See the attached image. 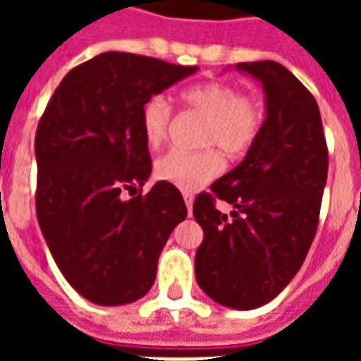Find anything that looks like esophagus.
<instances>
[{
  "mask_svg": "<svg viewBox=\"0 0 361 361\" xmlns=\"http://www.w3.org/2000/svg\"><path fill=\"white\" fill-rule=\"evenodd\" d=\"M183 200H185L187 212H189V215H191V212H192V200H195V198H192L191 192H183Z\"/></svg>",
  "mask_w": 361,
  "mask_h": 361,
  "instance_id": "1",
  "label": "esophagus"
}]
</instances>
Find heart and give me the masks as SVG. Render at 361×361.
<instances>
[{
    "instance_id": "1",
    "label": "heart",
    "mask_w": 361,
    "mask_h": 361,
    "mask_svg": "<svg viewBox=\"0 0 361 361\" xmlns=\"http://www.w3.org/2000/svg\"><path fill=\"white\" fill-rule=\"evenodd\" d=\"M181 103L206 118L200 142L204 146H219L221 152L238 155L251 147L262 127V106L257 99L240 95L232 84L208 80L185 87ZM172 109L164 97L147 99L140 112L144 140L149 147H159L169 135ZM223 170V159L217 149L181 152L172 149L155 163V176L183 191H197Z\"/></svg>"
}]
</instances>
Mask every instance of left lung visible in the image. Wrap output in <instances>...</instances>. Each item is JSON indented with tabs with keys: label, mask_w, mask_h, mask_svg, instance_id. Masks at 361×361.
<instances>
[{
	"label": "left lung",
	"mask_w": 361,
	"mask_h": 361,
	"mask_svg": "<svg viewBox=\"0 0 361 361\" xmlns=\"http://www.w3.org/2000/svg\"><path fill=\"white\" fill-rule=\"evenodd\" d=\"M262 84L266 120L236 169L212 185L235 206L231 217L198 195L192 215L204 231L195 257L198 286L240 311L271 302L294 279L313 243L328 178L319 104L277 61L238 63Z\"/></svg>",
	"instance_id": "obj_1"
}]
</instances>
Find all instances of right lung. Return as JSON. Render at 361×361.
<instances>
[{
  "label": "right lung",
  "instance_id": "1",
  "mask_svg": "<svg viewBox=\"0 0 361 361\" xmlns=\"http://www.w3.org/2000/svg\"><path fill=\"white\" fill-rule=\"evenodd\" d=\"M127 52H103L69 71L35 135L37 219L59 271L87 302L125 305L146 296L159 255L187 208L152 174L140 112L147 99L195 75Z\"/></svg>",
  "mask_w": 361,
  "mask_h": 361
}]
</instances>
